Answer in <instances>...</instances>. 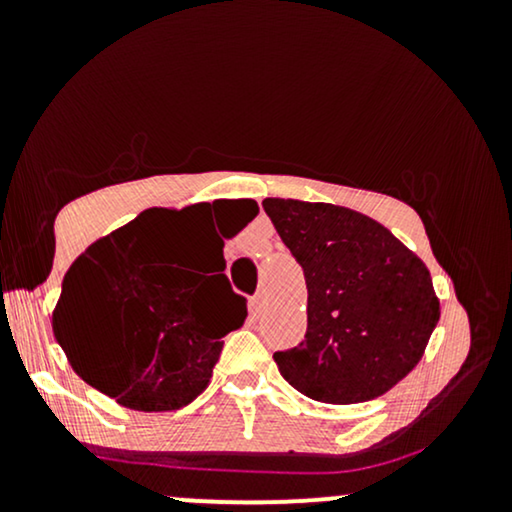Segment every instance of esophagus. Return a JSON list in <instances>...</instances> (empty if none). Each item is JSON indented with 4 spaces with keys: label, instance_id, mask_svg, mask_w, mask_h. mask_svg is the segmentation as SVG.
<instances>
[{
    "label": "esophagus",
    "instance_id": "obj_1",
    "mask_svg": "<svg viewBox=\"0 0 512 512\" xmlns=\"http://www.w3.org/2000/svg\"><path fill=\"white\" fill-rule=\"evenodd\" d=\"M262 310H264V296H262V293H255V296L250 298V313L257 317L262 313Z\"/></svg>",
    "mask_w": 512,
    "mask_h": 512
}]
</instances>
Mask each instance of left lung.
Instances as JSON below:
<instances>
[{
  "label": "left lung",
  "mask_w": 512,
  "mask_h": 512,
  "mask_svg": "<svg viewBox=\"0 0 512 512\" xmlns=\"http://www.w3.org/2000/svg\"><path fill=\"white\" fill-rule=\"evenodd\" d=\"M262 207L308 286V330L276 351L279 373L317 402L385 395L421 361L438 325L426 264L358 211L272 197Z\"/></svg>",
  "instance_id": "1"
}]
</instances>
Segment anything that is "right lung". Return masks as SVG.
<instances>
[{"label":"right lung","instance_id":"1","mask_svg":"<svg viewBox=\"0 0 512 512\" xmlns=\"http://www.w3.org/2000/svg\"><path fill=\"white\" fill-rule=\"evenodd\" d=\"M248 207L252 219L257 204ZM207 211L209 204L146 209L96 240L64 274L52 313L57 344L81 380L122 407L173 411L190 404L209 383L221 339L245 322L248 301L226 274L199 281L185 269ZM214 236L223 272V240Z\"/></svg>","mask_w":512,"mask_h":512}]
</instances>
